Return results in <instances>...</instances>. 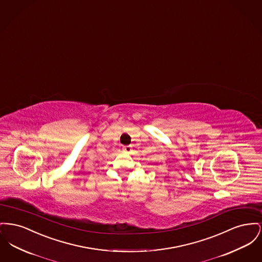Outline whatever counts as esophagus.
<instances>
[{
  "instance_id": "34e87169",
  "label": "esophagus",
  "mask_w": 262,
  "mask_h": 262,
  "mask_svg": "<svg viewBox=\"0 0 262 262\" xmlns=\"http://www.w3.org/2000/svg\"><path fill=\"white\" fill-rule=\"evenodd\" d=\"M122 150H123V151L128 152V151H130L132 150V148H131V146H123V147H122Z\"/></svg>"
}]
</instances>
